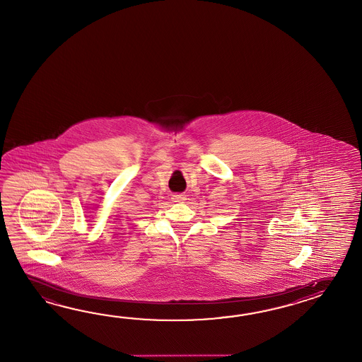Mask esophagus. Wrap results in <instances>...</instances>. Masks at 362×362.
<instances>
[{
    "instance_id": "1",
    "label": "esophagus",
    "mask_w": 362,
    "mask_h": 362,
    "mask_svg": "<svg viewBox=\"0 0 362 362\" xmlns=\"http://www.w3.org/2000/svg\"><path fill=\"white\" fill-rule=\"evenodd\" d=\"M185 200V194H173V201H174V202H183Z\"/></svg>"
}]
</instances>
